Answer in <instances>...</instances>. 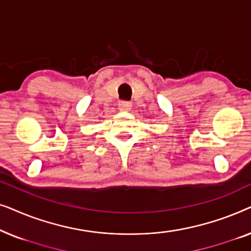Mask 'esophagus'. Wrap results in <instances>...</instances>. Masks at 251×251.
I'll return each mask as SVG.
<instances>
[{
	"label": "esophagus",
	"mask_w": 251,
	"mask_h": 251,
	"mask_svg": "<svg viewBox=\"0 0 251 251\" xmlns=\"http://www.w3.org/2000/svg\"><path fill=\"white\" fill-rule=\"evenodd\" d=\"M130 108H131V102H129V101H120L119 102L120 111L126 112V111H130Z\"/></svg>",
	"instance_id": "1"
}]
</instances>
